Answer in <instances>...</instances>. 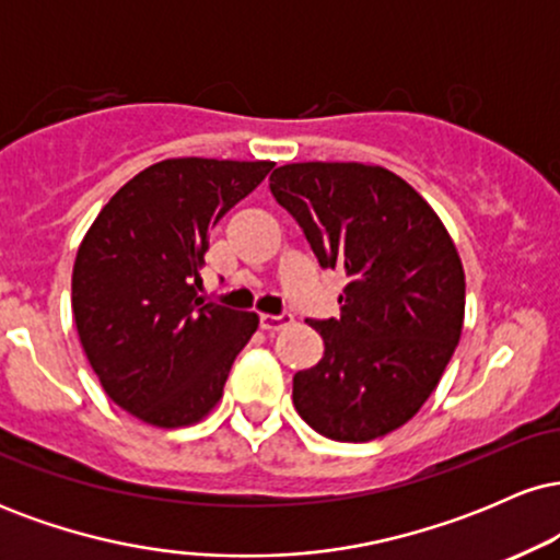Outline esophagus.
Masks as SVG:
<instances>
[{"label":"esophagus","mask_w":560,"mask_h":560,"mask_svg":"<svg viewBox=\"0 0 560 560\" xmlns=\"http://www.w3.org/2000/svg\"><path fill=\"white\" fill-rule=\"evenodd\" d=\"M289 320H292L289 313H281V316H268V313H260V329L276 331V329H281L284 324H289Z\"/></svg>","instance_id":"esophagus-1"}]
</instances>
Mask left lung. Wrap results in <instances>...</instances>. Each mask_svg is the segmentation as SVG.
<instances>
[{
  "label": "left lung",
  "mask_w": 560,
  "mask_h": 560,
  "mask_svg": "<svg viewBox=\"0 0 560 560\" xmlns=\"http://www.w3.org/2000/svg\"><path fill=\"white\" fill-rule=\"evenodd\" d=\"M268 186L318 266L347 276L342 316L311 320L324 358L294 374V408L337 442L395 432L440 384L464 329L453 240L427 199L378 165L292 163Z\"/></svg>",
  "instance_id": "8db88e82"
}]
</instances>
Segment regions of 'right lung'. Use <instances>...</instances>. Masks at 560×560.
I'll list each match as a JSON object with an SVG mask.
<instances>
[{
  "label": "right lung",
  "instance_id": "add662e5",
  "mask_svg": "<svg viewBox=\"0 0 560 560\" xmlns=\"http://www.w3.org/2000/svg\"><path fill=\"white\" fill-rule=\"evenodd\" d=\"M273 168L176 158L133 176L96 215L73 266V318L113 402L186 427L221 400L255 313L199 298L210 229Z\"/></svg>",
  "mask_w": 560,
  "mask_h": 560
}]
</instances>
